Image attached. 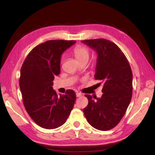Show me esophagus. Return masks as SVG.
<instances>
[{
    "label": "esophagus",
    "instance_id": "34e87169",
    "mask_svg": "<svg viewBox=\"0 0 155 155\" xmlns=\"http://www.w3.org/2000/svg\"><path fill=\"white\" fill-rule=\"evenodd\" d=\"M76 95H77V97H81L83 94H82L81 93H78V92H77V93H76Z\"/></svg>",
    "mask_w": 155,
    "mask_h": 155
}]
</instances>
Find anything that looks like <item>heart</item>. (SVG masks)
Listing matches in <instances>:
<instances>
[{
    "label": "heart",
    "instance_id": "b5f03b06",
    "mask_svg": "<svg viewBox=\"0 0 155 155\" xmlns=\"http://www.w3.org/2000/svg\"><path fill=\"white\" fill-rule=\"evenodd\" d=\"M73 54L76 59L80 62L88 61L90 57V51L87 47L83 45H78L73 50Z\"/></svg>",
    "mask_w": 155,
    "mask_h": 155
}]
</instances>
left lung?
<instances>
[{"instance_id":"left-lung-1","label":"left lung","mask_w":155,"mask_h":155,"mask_svg":"<svg viewBox=\"0 0 155 155\" xmlns=\"http://www.w3.org/2000/svg\"><path fill=\"white\" fill-rule=\"evenodd\" d=\"M98 54L94 78L103 83L101 98L85 94L83 109L88 123L100 130L116 127L126 113L133 94V72L127 57L114 42L104 38L82 41ZM101 83H99L100 84Z\"/></svg>"}]
</instances>
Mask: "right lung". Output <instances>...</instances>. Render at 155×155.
Segmentation results:
<instances>
[{
	"label": "right lung",
	"mask_w": 155,
	"mask_h": 155,
	"mask_svg": "<svg viewBox=\"0 0 155 155\" xmlns=\"http://www.w3.org/2000/svg\"><path fill=\"white\" fill-rule=\"evenodd\" d=\"M75 41L51 40L29 52L21 69L19 86L25 109L36 124L46 129L63 124L74 107L76 94L67 90L58 97L52 88L60 74L62 53Z\"/></svg>",
	"instance_id": "add662e5"
}]
</instances>
